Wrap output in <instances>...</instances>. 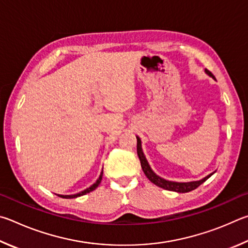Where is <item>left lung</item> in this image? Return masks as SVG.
<instances>
[{
  "instance_id": "left-lung-1",
  "label": "left lung",
  "mask_w": 248,
  "mask_h": 248,
  "mask_svg": "<svg viewBox=\"0 0 248 248\" xmlns=\"http://www.w3.org/2000/svg\"><path fill=\"white\" fill-rule=\"evenodd\" d=\"M205 73L208 76H210L211 78H214V79L216 80L215 76L212 75V74L208 71L207 68H205ZM136 138H137V155L140 160L142 171H144L145 175L148 177V180L151 182V183H154L155 185H157V186H159V187H161L163 189L172 190V192H176V193H188V192H190V190H194L195 188H197L199 185H202L203 182L207 181L212 174H215L216 173V171H214L212 173H210V174H208L207 176L202 177V180L190 181V182H175V181H169V180L163 179V177L159 176L158 174H155V171L151 169L149 162L147 161L144 151H142L140 138L138 136H136Z\"/></svg>"
}]
</instances>
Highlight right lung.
Wrapping results in <instances>:
<instances>
[{"instance_id":"add662e5","label":"right lung","mask_w":248,"mask_h":248,"mask_svg":"<svg viewBox=\"0 0 248 248\" xmlns=\"http://www.w3.org/2000/svg\"><path fill=\"white\" fill-rule=\"evenodd\" d=\"M102 174H103V170H102V172H101V174L99 175L98 180L95 181L93 185L89 186L88 188H86V189H84V190H81V192H79V193H77V194H74V195H58V196L62 197V198L71 199V198H77V197H80V196H82V195H86V194H88V193H90V192H93V190H94L95 188H97L98 186H99V184L101 183V180H102Z\"/></svg>"}]
</instances>
